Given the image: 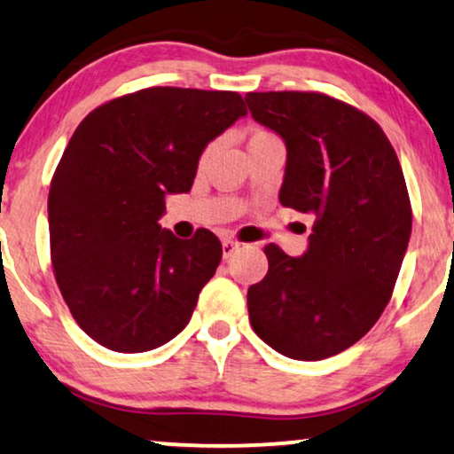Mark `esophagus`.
Returning <instances> with one entry per match:
<instances>
[{"label":"esophagus","instance_id":"34e87169","mask_svg":"<svg viewBox=\"0 0 454 454\" xmlns=\"http://www.w3.org/2000/svg\"><path fill=\"white\" fill-rule=\"evenodd\" d=\"M239 250V244L235 239H223V258L229 260Z\"/></svg>","mask_w":454,"mask_h":454}]
</instances>
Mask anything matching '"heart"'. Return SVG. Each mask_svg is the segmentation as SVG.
I'll use <instances>...</instances> for the list:
<instances>
[{"mask_svg": "<svg viewBox=\"0 0 454 454\" xmlns=\"http://www.w3.org/2000/svg\"><path fill=\"white\" fill-rule=\"evenodd\" d=\"M269 138H275V136L264 132V129H256V132H252L250 138H247V145H250V142H260V140H269Z\"/></svg>", "mask_w": 454, "mask_h": 454, "instance_id": "b5f03b06", "label": "heart"}]
</instances>
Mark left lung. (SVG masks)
Here are the masks:
<instances>
[{
    "label": "left lung",
    "instance_id": "8db88e82",
    "mask_svg": "<svg viewBox=\"0 0 454 454\" xmlns=\"http://www.w3.org/2000/svg\"><path fill=\"white\" fill-rule=\"evenodd\" d=\"M287 163L278 200L314 216L301 256L266 246L269 272L247 289L254 333L291 359L349 349L387 308L411 235L403 169L382 128L320 92H247Z\"/></svg>",
    "mask_w": 454,
    "mask_h": 454
}]
</instances>
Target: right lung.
Wrapping results in <instances>:
<instances>
[{
	"label": "right lung",
	"instance_id": "1",
	"mask_svg": "<svg viewBox=\"0 0 454 454\" xmlns=\"http://www.w3.org/2000/svg\"><path fill=\"white\" fill-rule=\"evenodd\" d=\"M247 109L238 92L138 90L97 107L67 142L49 190L59 291L78 326L117 353L169 343L188 326L223 247L160 227L165 198L194 184L204 148Z\"/></svg>",
	"mask_w": 454,
	"mask_h": 454
}]
</instances>
